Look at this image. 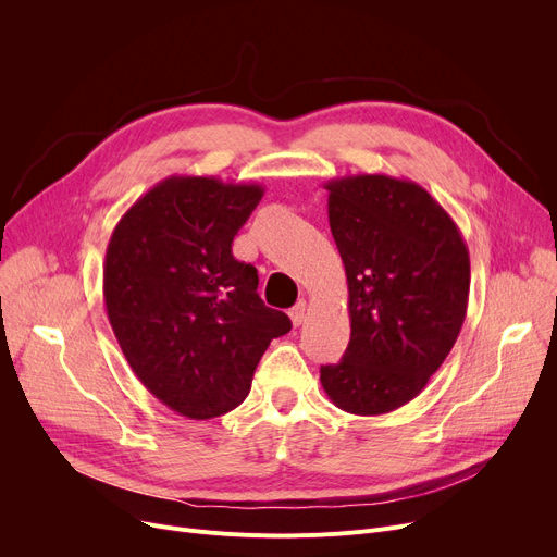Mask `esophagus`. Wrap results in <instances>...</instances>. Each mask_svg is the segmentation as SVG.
Returning <instances> with one entry per match:
<instances>
[{
  "label": "esophagus",
  "mask_w": 557,
  "mask_h": 557,
  "mask_svg": "<svg viewBox=\"0 0 557 557\" xmlns=\"http://www.w3.org/2000/svg\"><path fill=\"white\" fill-rule=\"evenodd\" d=\"M307 311H309V305H307V300H300L294 309L288 311V315H290V323H294L296 327H300L305 320H307Z\"/></svg>",
  "instance_id": "1"
}]
</instances>
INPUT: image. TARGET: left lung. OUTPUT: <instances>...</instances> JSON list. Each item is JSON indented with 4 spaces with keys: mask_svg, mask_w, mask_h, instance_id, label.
<instances>
[{
    "mask_svg": "<svg viewBox=\"0 0 557 557\" xmlns=\"http://www.w3.org/2000/svg\"><path fill=\"white\" fill-rule=\"evenodd\" d=\"M327 212L349 290V345L320 384L345 413L384 416L418 397L460 334L470 252L424 187L384 173L334 178Z\"/></svg>",
    "mask_w": 557,
    "mask_h": 557,
    "instance_id": "obj_1",
    "label": "left lung"
}]
</instances>
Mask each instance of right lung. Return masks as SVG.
<instances>
[{
    "label": "right lung",
    "mask_w": 557,
    "mask_h": 557,
    "mask_svg": "<svg viewBox=\"0 0 557 557\" xmlns=\"http://www.w3.org/2000/svg\"><path fill=\"white\" fill-rule=\"evenodd\" d=\"M261 196L255 183L171 175L135 200L106 248L116 343L146 391L191 420L237 408L261 355L290 330L259 298L252 263L232 257Z\"/></svg>",
    "instance_id": "obj_1"
}]
</instances>
